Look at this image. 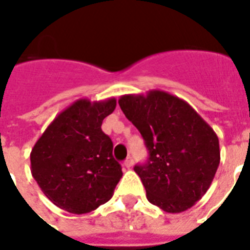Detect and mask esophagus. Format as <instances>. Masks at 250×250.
I'll list each match as a JSON object with an SVG mask.
<instances>
[{"mask_svg": "<svg viewBox=\"0 0 250 250\" xmlns=\"http://www.w3.org/2000/svg\"><path fill=\"white\" fill-rule=\"evenodd\" d=\"M132 166H134V159L131 158V156H128V158L125 160V168H131Z\"/></svg>", "mask_w": 250, "mask_h": 250, "instance_id": "obj_1", "label": "esophagus"}]
</instances>
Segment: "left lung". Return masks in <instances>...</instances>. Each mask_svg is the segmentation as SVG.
I'll list each match as a JSON object with an SVG mask.
<instances>
[{"label":"left lung","mask_w":250,"mask_h":250,"mask_svg":"<svg viewBox=\"0 0 250 250\" xmlns=\"http://www.w3.org/2000/svg\"><path fill=\"white\" fill-rule=\"evenodd\" d=\"M119 106L139 130L148 162L135 166L147 199L168 213L200 200L220 164L219 138L186 101L160 90L123 95Z\"/></svg>","instance_id":"left-lung-1"}]
</instances>
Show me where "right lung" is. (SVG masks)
<instances>
[{"mask_svg":"<svg viewBox=\"0 0 250 250\" xmlns=\"http://www.w3.org/2000/svg\"><path fill=\"white\" fill-rule=\"evenodd\" d=\"M116 99H78L59 112L30 153L31 175L53 204L82 214L110 200L122 177L103 119Z\"/></svg>","mask_w":250,"mask_h":250,"instance_id":"add662e5","label":"right lung"}]
</instances>
